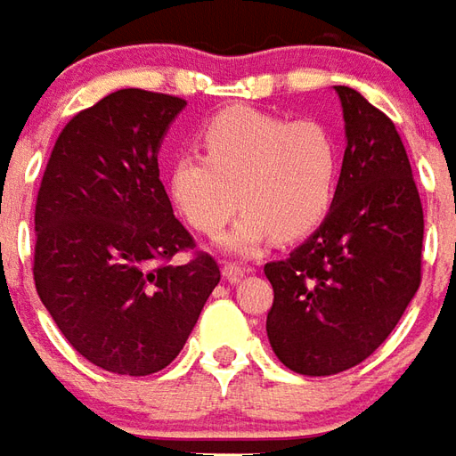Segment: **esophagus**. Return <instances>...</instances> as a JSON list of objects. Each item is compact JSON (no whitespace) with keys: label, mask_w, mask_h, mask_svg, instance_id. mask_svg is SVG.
Listing matches in <instances>:
<instances>
[{"label":"esophagus","mask_w":456,"mask_h":456,"mask_svg":"<svg viewBox=\"0 0 456 456\" xmlns=\"http://www.w3.org/2000/svg\"><path fill=\"white\" fill-rule=\"evenodd\" d=\"M222 273H224V278H227V281H232V283H237V281H241V278L247 276L248 268L237 266V264H224V268H222Z\"/></svg>","instance_id":"1"}]
</instances>
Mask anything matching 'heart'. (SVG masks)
<instances>
[{
  "label": "heart",
  "mask_w": 456,
  "mask_h": 456,
  "mask_svg": "<svg viewBox=\"0 0 456 456\" xmlns=\"http://www.w3.org/2000/svg\"><path fill=\"white\" fill-rule=\"evenodd\" d=\"M198 153L173 160L168 195L190 227L222 237L232 254H254L276 237L313 234L332 209L339 183V143L315 119L290 121L248 107L215 114L200 131Z\"/></svg>",
  "instance_id": "obj_1"
}]
</instances>
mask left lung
Segmentation results:
<instances>
[{"instance_id":"1","label":"left lung","mask_w":456,"mask_h":456,"mask_svg":"<svg viewBox=\"0 0 456 456\" xmlns=\"http://www.w3.org/2000/svg\"><path fill=\"white\" fill-rule=\"evenodd\" d=\"M335 93L346 149L332 209L286 261L264 266L273 286L268 342L303 376L371 356L420 288L425 219L401 134L356 90Z\"/></svg>"}]
</instances>
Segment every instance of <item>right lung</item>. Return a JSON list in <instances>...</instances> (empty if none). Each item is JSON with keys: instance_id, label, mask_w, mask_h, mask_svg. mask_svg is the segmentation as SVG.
<instances>
[{"instance_id": "right-lung-1", "label": "right lung", "mask_w": 456, "mask_h": 456, "mask_svg": "<svg viewBox=\"0 0 456 456\" xmlns=\"http://www.w3.org/2000/svg\"><path fill=\"white\" fill-rule=\"evenodd\" d=\"M185 100L117 90L75 114L36 200L34 281L75 352L104 371L149 376L188 342L219 266L195 247L159 178V151Z\"/></svg>"}]
</instances>
